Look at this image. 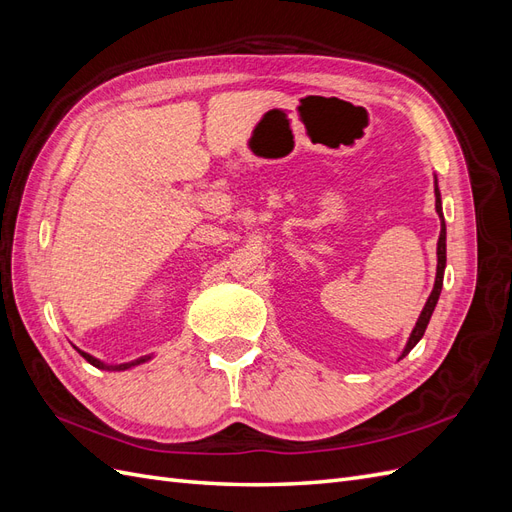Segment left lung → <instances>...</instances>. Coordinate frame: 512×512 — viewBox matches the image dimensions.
<instances>
[{
    "mask_svg": "<svg viewBox=\"0 0 512 512\" xmlns=\"http://www.w3.org/2000/svg\"><path fill=\"white\" fill-rule=\"evenodd\" d=\"M436 211L440 215V222H442V228H440V239H438V269H436V284H433V290L429 294V299L423 307L421 316H418L416 320V327L412 329L410 333V339L408 344L404 348V352H401L399 359H404V356L421 342V337L425 335V329L429 324V318L433 314V309H436V303L440 299V292H442V282H444V267H446V224H444V213H442V198H440V190H438V179H436Z\"/></svg>",
    "mask_w": 512,
    "mask_h": 512,
    "instance_id": "1",
    "label": "left lung"
}]
</instances>
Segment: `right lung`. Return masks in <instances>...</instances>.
Instances as JSON below:
<instances>
[{
    "mask_svg": "<svg viewBox=\"0 0 512 512\" xmlns=\"http://www.w3.org/2000/svg\"><path fill=\"white\" fill-rule=\"evenodd\" d=\"M74 348H76V346H74ZM76 352H79L87 363H91L94 367H100V369H108V371H123V369H130V367H134V365H141V363H145V361H149V359H151V356H141V359H136V361H132V363L106 365V363H102L100 359H96V356H91V354H87V352H83V350H79V348H76Z\"/></svg>",
    "mask_w": 512,
    "mask_h": 512,
    "instance_id": "1",
    "label": "right lung"
}]
</instances>
